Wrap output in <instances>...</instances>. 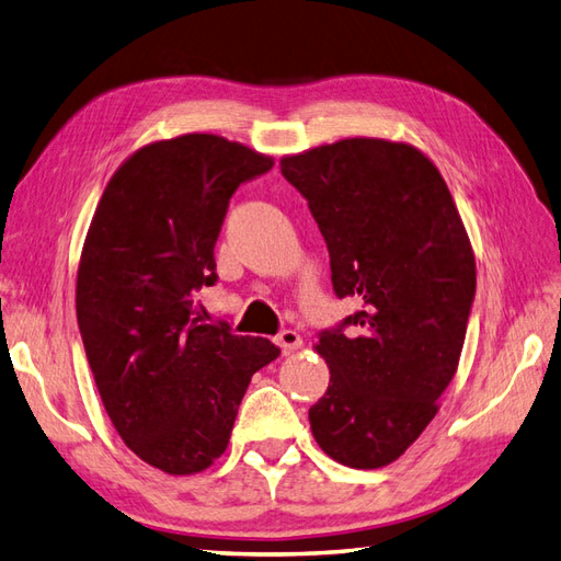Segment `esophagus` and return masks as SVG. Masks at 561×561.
<instances>
[{"label":"esophagus","instance_id":"esophagus-1","mask_svg":"<svg viewBox=\"0 0 561 561\" xmlns=\"http://www.w3.org/2000/svg\"><path fill=\"white\" fill-rule=\"evenodd\" d=\"M277 346L282 348L284 355H294L296 351H300V346H304V339H300V334L294 332V329H284V332L277 336Z\"/></svg>","mask_w":561,"mask_h":561}]
</instances>
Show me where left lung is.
<instances>
[{
    "label": "left lung",
    "instance_id": "left-lung-1",
    "mask_svg": "<svg viewBox=\"0 0 561 561\" xmlns=\"http://www.w3.org/2000/svg\"><path fill=\"white\" fill-rule=\"evenodd\" d=\"M308 198L329 249L339 298H357L346 324L314 351L329 389L308 412L336 462H396L438 412L462 355L477 261L455 198L431 158L408 141L348 137L279 161Z\"/></svg>",
    "mask_w": 561,
    "mask_h": 561
}]
</instances>
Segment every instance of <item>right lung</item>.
<instances>
[{
  "label": "right lung",
  "mask_w": 561,
  "mask_h": 561,
  "mask_svg": "<svg viewBox=\"0 0 561 561\" xmlns=\"http://www.w3.org/2000/svg\"><path fill=\"white\" fill-rule=\"evenodd\" d=\"M272 165L208 133L144 144L113 172L82 243L76 310L96 391L127 448L172 477L227 450L251 377L282 353L192 318L194 294L218 279L229 196Z\"/></svg>",
  "instance_id": "right-lung-1"
}]
</instances>
